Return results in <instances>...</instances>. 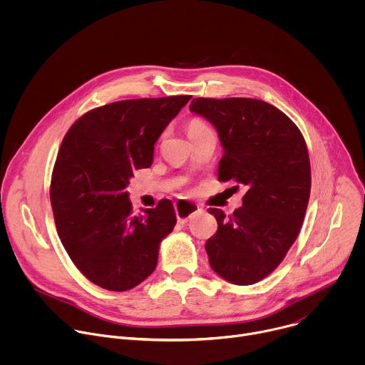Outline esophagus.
I'll use <instances>...</instances> for the list:
<instances>
[{
  "label": "esophagus",
  "mask_w": 365,
  "mask_h": 365,
  "mask_svg": "<svg viewBox=\"0 0 365 365\" xmlns=\"http://www.w3.org/2000/svg\"><path fill=\"white\" fill-rule=\"evenodd\" d=\"M175 211H176V217H178L179 222L185 224L199 211V206L192 203V202L179 200V202L175 203Z\"/></svg>",
  "instance_id": "1"
}]
</instances>
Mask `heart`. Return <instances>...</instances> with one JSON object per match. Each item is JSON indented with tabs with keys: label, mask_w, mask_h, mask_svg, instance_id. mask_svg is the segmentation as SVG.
I'll return each mask as SVG.
<instances>
[{
	"label": "heart",
	"mask_w": 365,
	"mask_h": 365,
	"mask_svg": "<svg viewBox=\"0 0 365 365\" xmlns=\"http://www.w3.org/2000/svg\"><path fill=\"white\" fill-rule=\"evenodd\" d=\"M207 130H211V128L207 127L206 123L202 121L200 118H190V120L187 121V124H186V131H187L189 138L197 137L199 134H202V133H205V131H207Z\"/></svg>",
	"instance_id": "heart-1"
}]
</instances>
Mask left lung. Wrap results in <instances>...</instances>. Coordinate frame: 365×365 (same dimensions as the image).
<instances>
[{
    "instance_id": "obj_1",
    "label": "left lung",
    "mask_w": 365,
    "mask_h": 365,
    "mask_svg": "<svg viewBox=\"0 0 365 365\" xmlns=\"http://www.w3.org/2000/svg\"><path fill=\"white\" fill-rule=\"evenodd\" d=\"M189 110L218 131V180L248 189L230 218L207 210L218 222L205 244L210 264L230 283L254 284L283 262L303 224L310 195L304 138L284 113L259 99L196 98Z\"/></svg>"
}]
</instances>
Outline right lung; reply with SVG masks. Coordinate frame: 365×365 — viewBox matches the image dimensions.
Listing matches in <instances>:
<instances>
[{
    "mask_svg": "<svg viewBox=\"0 0 365 365\" xmlns=\"http://www.w3.org/2000/svg\"><path fill=\"white\" fill-rule=\"evenodd\" d=\"M192 96L141 98L83 114L66 133L51 173L50 202L59 238L93 284L125 292L158 266L159 245L176 225L163 199L133 215L125 187L150 168L154 144Z\"/></svg>",
    "mask_w": 365,
    "mask_h": 365,
    "instance_id": "add662e5",
    "label": "right lung"
}]
</instances>
